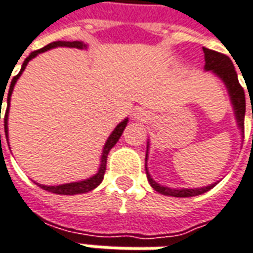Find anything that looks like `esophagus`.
Instances as JSON below:
<instances>
[{"mask_svg":"<svg viewBox=\"0 0 253 253\" xmlns=\"http://www.w3.org/2000/svg\"><path fill=\"white\" fill-rule=\"evenodd\" d=\"M134 118L138 120H147L149 118V115L145 111H142V109H135L134 111Z\"/></svg>","mask_w":253,"mask_h":253,"instance_id":"34e87169","label":"esophagus"}]
</instances>
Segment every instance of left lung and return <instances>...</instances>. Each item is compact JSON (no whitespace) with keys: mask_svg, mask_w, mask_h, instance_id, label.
Returning <instances> with one entry per match:
<instances>
[{"mask_svg":"<svg viewBox=\"0 0 253 253\" xmlns=\"http://www.w3.org/2000/svg\"><path fill=\"white\" fill-rule=\"evenodd\" d=\"M204 54H205V70H212L213 73L217 77H220V80L226 84L228 91V95L231 99V104L234 108L235 119L238 123V127L241 130L242 137H244V118H245V92L244 88L241 87V84L238 82V76L235 72L234 65L231 59L228 58L227 55L220 54L212 51L209 48H202ZM148 147H147V155H145V171H147V177L151 187L159 194L163 195H169V197H177V198H187V197H197L201 195L204 192L209 191L211 188H213L217 183H213L211 185L206 187H201V188H170L166 185L158 184L155 180L151 177L147 168V161H148Z\"/></svg>","mask_w":253,"mask_h":253,"instance_id":"1","label":"left lung"}]
</instances>
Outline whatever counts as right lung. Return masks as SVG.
<instances>
[{"mask_svg": "<svg viewBox=\"0 0 253 253\" xmlns=\"http://www.w3.org/2000/svg\"><path fill=\"white\" fill-rule=\"evenodd\" d=\"M55 47L80 48V49H83V48H87V45H85L84 42H82V41H55V42H51V44H48V45H45L44 48H41V49L33 51L32 54L26 58L25 62H23V65H22L20 72H19L18 75L12 79L11 87H9V91H8L6 111H5V118H4V128H5V135H6V141H8V113H9V102H11V95H12V91H13V87H15V84H16L18 79L20 77V75H22V72H23V70L26 69V66H27L29 61H32L33 58H36V56H37L39 54H41V52H45V51H48V49H51V48H55ZM1 101H4V95H2V94H1ZM1 104H2V102H1ZM127 122H128V119H125L123 122H120L119 125L116 126V128L112 131V134L108 137V140H106V142H105V145H104V149H102L99 169H98V171L94 174V176L90 177V178H85V180H83V181L68 183V184H61V185L40 184L41 188L48 192L59 194V195H76V194H84V192H88L91 191V190H94V188H97L98 185L102 183V180H104L105 170H106V158H108V154H109V151L115 147V144L119 141L120 135L123 134V130L126 128ZM0 142H1V134H0ZM8 145H9V142H8ZM36 184H37V183H36Z\"/></svg>", "mask_w": 253, "mask_h": 253, "instance_id": "obj_1", "label": "right lung"}]
</instances>
